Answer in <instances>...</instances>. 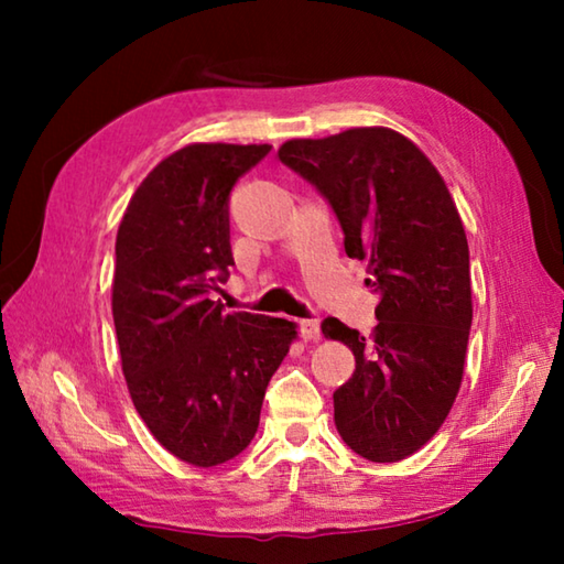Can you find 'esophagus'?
<instances>
[{
  "instance_id": "esophagus-1",
  "label": "esophagus",
  "mask_w": 564,
  "mask_h": 564,
  "mask_svg": "<svg viewBox=\"0 0 564 564\" xmlns=\"http://www.w3.org/2000/svg\"><path fill=\"white\" fill-rule=\"evenodd\" d=\"M299 328H301V336L305 340H318L321 338V323H318V318H303V321H299Z\"/></svg>"
}]
</instances>
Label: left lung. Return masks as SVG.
Instances as JSON below:
<instances>
[{"mask_svg": "<svg viewBox=\"0 0 564 564\" xmlns=\"http://www.w3.org/2000/svg\"><path fill=\"white\" fill-rule=\"evenodd\" d=\"M279 159L330 204L348 259L368 261L366 285L378 293L368 340L338 318L321 326L356 356L333 393L338 433L366 460H403L437 433L460 390L473 323L460 214L431 159L393 129L293 139Z\"/></svg>", "mask_w": 564, "mask_h": 564, "instance_id": "left-lung-1", "label": "left lung"}]
</instances>
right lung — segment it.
I'll use <instances>...</instances> for the list:
<instances>
[{
  "mask_svg": "<svg viewBox=\"0 0 564 564\" xmlns=\"http://www.w3.org/2000/svg\"><path fill=\"white\" fill-rule=\"evenodd\" d=\"M269 144H191L141 181L117 234L111 313L121 370L151 435L178 460L243 453L295 338L285 318L224 313L234 265L228 196Z\"/></svg>",
  "mask_w": 564,
  "mask_h": 564,
  "instance_id": "right-lung-1",
  "label": "right lung"
}]
</instances>
